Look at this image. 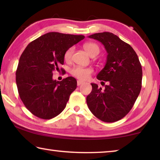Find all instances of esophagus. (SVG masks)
<instances>
[{
    "mask_svg": "<svg viewBox=\"0 0 160 160\" xmlns=\"http://www.w3.org/2000/svg\"><path fill=\"white\" fill-rule=\"evenodd\" d=\"M82 83H83L82 81H81V80H78V82H77V85H78V86H80V85H82Z\"/></svg>",
    "mask_w": 160,
    "mask_h": 160,
    "instance_id": "1",
    "label": "esophagus"
}]
</instances>
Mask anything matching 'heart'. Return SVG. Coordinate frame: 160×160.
<instances>
[{"mask_svg":"<svg viewBox=\"0 0 160 160\" xmlns=\"http://www.w3.org/2000/svg\"><path fill=\"white\" fill-rule=\"evenodd\" d=\"M84 48L88 52L91 57L95 56L99 53V47L95 43L88 42L84 44ZM74 48L70 47L65 52L64 59L67 62H69L72 58V53H73ZM70 72L72 76L78 78L80 80H87L92 73V69L90 68H83L80 66H75L70 70Z\"/></svg>","mask_w":160,"mask_h":160,"instance_id":"1","label":"heart"}]
</instances>
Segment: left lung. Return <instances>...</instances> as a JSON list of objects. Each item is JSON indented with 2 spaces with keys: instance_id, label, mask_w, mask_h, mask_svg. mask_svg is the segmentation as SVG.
Returning a JSON list of instances; mask_svg holds the SVG:
<instances>
[{
  "instance_id": "obj_1",
  "label": "left lung",
  "mask_w": 160,
  "mask_h": 160,
  "mask_svg": "<svg viewBox=\"0 0 160 160\" xmlns=\"http://www.w3.org/2000/svg\"><path fill=\"white\" fill-rule=\"evenodd\" d=\"M104 46L107 52L105 66L97 78L108 82L105 90L91 83L87 97L89 109L99 120L112 123L120 120L133 107L142 88V70L136 53L128 44L111 32L89 36Z\"/></svg>"
}]
</instances>
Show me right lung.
<instances>
[{"label": "right lung", "instance_id": "add662e5", "mask_svg": "<svg viewBox=\"0 0 160 160\" xmlns=\"http://www.w3.org/2000/svg\"><path fill=\"white\" fill-rule=\"evenodd\" d=\"M84 38L83 35L48 32L29 43L22 53L16 84L22 102L32 114L51 119L63 112L77 88V81L72 77L56 81L53 72L63 65L67 49Z\"/></svg>", "mask_w": 160, "mask_h": 160}]
</instances>
